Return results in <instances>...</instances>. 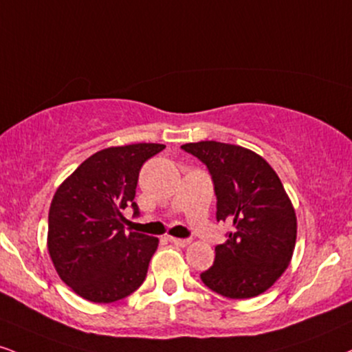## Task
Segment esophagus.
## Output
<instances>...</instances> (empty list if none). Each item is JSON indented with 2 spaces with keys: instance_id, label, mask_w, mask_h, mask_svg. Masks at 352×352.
Returning <instances> with one entry per match:
<instances>
[{
  "instance_id": "esophagus-1",
  "label": "esophagus",
  "mask_w": 352,
  "mask_h": 352,
  "mask_svg": "<svg viewBox=\"0 0 352 352\" xmlns=\"http://www.w3.org/2000/svg\"><path fill=\"white\" fill-rule=\"evenodd\" d=\"M168 241H170L172 244L175 245H180V248H185V245L190 244V239H180V238H168Z\"/></svg>"
}]
</instances>
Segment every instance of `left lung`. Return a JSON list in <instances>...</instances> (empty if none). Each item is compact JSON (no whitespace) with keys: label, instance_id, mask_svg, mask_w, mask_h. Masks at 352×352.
Returning <instances> with one entry per match:
<instances>
[{"label":"left lung","instance_id":"left-lung-1","mask_svg":"<svg viewBox=\"0 0 352 352\" xmlns=\"http://www.w3.org/2000/svg\"><path fill=\"white\" fill-rule=\"evenodd\" d=\"M182 149L208 167L217 219L232 223L203 283L234 300L264 294L289 267L297 241V214L280 179L264 157L234 144L200 141Z\"/></svg>","mask_w":352,"mask_h":352}]
</instances>
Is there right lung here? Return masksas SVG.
<instances>
[{
	"label": "right lung",
	"instance_id": "right-lung-1",
	"mask_svg": "<svg viewBox=\"0 0 352 352\" xmlns=\"http://www.w3.org/2000/svg\"><path fill=\"white\" fill-rule=\"evenodd\" d=\"M164 144L139 142L98 151L55 192L47 249L58 277L93 303H111L142 285L159 239L124 231L142 164Z\"/></svg>",
	"mask_w": 352,
	"mask_h": 352
}]
</instances>
